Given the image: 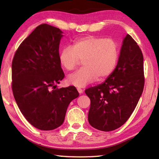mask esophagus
<instances>
[{"instance_id":"34e87169","label":"esophagus","mask_w":159,"mask_h":159,"mask_svg":"<svg viewBox=\"0 0 159 159\" xmlns=\"http://www.w3.org/2000/svg\"><path fill=\"white\" fill-rule=\"evenodd\" d=\"M77 90H78V92H79L80 94H82L83 92V90H82L80 88H77Z\"/></svg>"}]
</instances>
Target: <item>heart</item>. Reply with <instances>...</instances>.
<instances>
[{
	"instance_id": "obj_1",
	"label": "heart",
	"mask_w": 159,
	"mask_h": 159,
	"mask_svg": "<svg viewBox=\"0 0 159 159\" xmlns=\"http://www.w3.org/2000/svg\"><path fill=\"white\" fill-rule=\"evenodd\" d=\"M119 52L114 40L88 36L74 41L71 47L62 48L59 54L61 66L72 71L82 60L81 68L67 78L69 84L84 87L97 79L111 74L116 65Z\"/></svg>"
}]
</instances>
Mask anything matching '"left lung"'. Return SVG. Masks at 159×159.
I'll list each match as a JSON object with an SVG mask.
<instances>
[{
    "instance_id": "8db88e82",
    "label": "left lung",
    "mask_w": 159,
    "mask_h": 159,
    "mask_svg": "<svg viewBox=\"0 0 159 159\" xmlns=\"http://www.w3.org/2000/svg\"><path fill=\"white\" fill-rule=\"evenodd\" d=\"M143 61L139 45L127 34L112 73L101 84L85 90L90 99L88 121L93 128L114 130L130 117L144 90Z\"/></svg>"
}]
</instances>
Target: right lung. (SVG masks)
<instances>
[{
	"label": "right lung",
	"instance_id": "1",
	"mask_svg": "<svg viewBox=\"0 0 159 159\" xmlns=\"http://www.w3.org/2000/svg\"><path fill=\"white\" fill-rule=\"evenodd\" d=\"M62 31L38 26L18 47L12 62V90L21 114L35 128L51 130L62 124L69 104L79 95L74 86L56 88L64 78L59 61Z\"/></svg>",
	"mask_w": 159,
	"mask_h": 159
}]
</instances>
